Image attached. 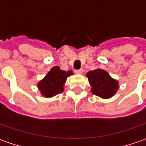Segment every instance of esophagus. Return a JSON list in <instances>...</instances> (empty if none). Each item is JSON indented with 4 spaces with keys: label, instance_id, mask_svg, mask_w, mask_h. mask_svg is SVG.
Listing matches in <instances>:
<instances>
[{
    "label": "esophagus",
    "instance_id": "obj_1",
    "mask_svg": "<svg viewBox=\"0 0 146 146\" xmlns=\"http://www.w3.org/2000/svg\"><path fill=\"white\" fill-rule=\"evenodd\" d=\"M75 73L77 75H82L84 73V70L83 69H80V70H75Z\"/></svg>",
    "mask_w": 146,
    "mask_h": 146
}]
</instances>
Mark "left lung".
<instances>
[{"label": "left lung", "instance_id": "8db88e82", "mask_svg": "<svg viewBox=\"0 0 146 146\" xmlns=\"http://www.w3.org/2000/svg\"><path fill=\"white\" fill-rule=\"evenodd\" d=\"M91 86L93 94L103 99H109L115 96L119 88V83L110 76L103 69L97 68L86 74Z\"/></svg>", "mask_w": 146, "mask_h": 146}]
</instances>
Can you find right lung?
I'll use <instances>...</instances> for the list:
<instances>
[{
    "label": "right lung",
    "instance_id": "add662e5",
    "mask_svg": "<svg viewBox=\"0 0 146 146\" xmlns=\"http://www.w3.org/2000/svg\"><path fill=\"white\" fill-rule=\"evenodd\" d=\"M71 75H73L72 70H61L58 66L52 67L42 80L37 83L40 95L49 98L62 93L66 79Z\"/></svg>",
    "mask_w": 146,
    "mask_h": 146
}]
</instances>
